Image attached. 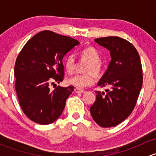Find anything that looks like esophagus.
<instances>
[{
  "mask_svg": "<svg viewBox=\"0 0 156 156\" xmlns=\"http://www.w3.org/2000/svg\"><path fill=\"white\" fill-rule=\"evenodd\" d=\"M75 93H84L85 92V90H82V89H79V88H75Z\"/></svg>",
  "mask_w": 156,
  "mask_h": 156,
  "instance_id": "obj_1",
  "label": "esophagus"
}]
</instances>
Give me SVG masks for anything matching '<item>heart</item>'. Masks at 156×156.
Instances as JSON below:
<instances>
[{
	"instance_id": "obj_1",
	"label": "heart",
	"mask_w": 156,
	"mask_h": 156,
	"mask_svg": "<svg viewBox=\"0 0 156 156\" xmlns=\"http://www.w3.org/2000/svg\"><path fill=\"white\" fill-rule=\"evenodd\" d=\"M82 59L88 62L84 72L86 73L75 75L68 79V83L78 88H84L92 85L95 81V77L99 76L102 72L101 57L100 53L94 48H86L81 50ZM64 67L68 73H72L75 70V59L73 55H69L64 61Z\"/></svg>"
}]
</instances>
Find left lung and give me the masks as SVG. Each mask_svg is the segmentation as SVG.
Returning <instances> with one entry per match:
<instances>
[{
  "instance_id": "8db88e82",
  "label": "left lung",
  "mask_w": 156,
  "mask_h": 156,
  "mask_svg": "<svg viewBox=\"0 0 156 156\" xmlns=\"http://www.w3.org/2000/svg\"><path fill=\"white\" fill-rule=\"evenodd\" d=\"M95 41L110 50L112 60L98 82L110 87L106 94L96 91L97 98L90 111L100 127H115L131 114L143 85V69L137 50L119 37H100Z\"/></svg>"
}]
</instances>
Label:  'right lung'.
Listing matches in <instances>:
<instances>
[{
	"label": "right lung",
	"instance_id": "obj_1",
	"mask_svg": "<svg viewBox=\"0 0 156 156\" xmlns=\"http://www.w3.org/2000/svg\"><path fill=\"white\" fill-rule=\"evenodd\" d=\"M79 42L51 31L37 33L19 53L14 67L15 89L26 116L40 125H49L63 112L73 86H57L50 91V83L63 81L62 58Z\"/></svg>",
	"mask_w": 156,
	"mask_h": 156
}]
</instances>
